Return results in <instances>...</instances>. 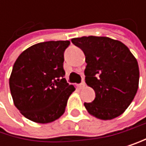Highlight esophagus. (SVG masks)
Masks as SVG:
<instances>
[{
	"label": "esophagus",
	"mask_w": 146,
	"mask_h": 146,
	"mask_svg": "<svg viewBox=\"0 0 146 146\" xmlns=\"http://www.w3.org/2000/svg\"><path fill=\"white\" fill-rule=\"evenodd\" d=\"M78 87H79V88H80V89H82V88H85V82L82 81L81 83H80V84H79Z\"/></svg>",
	"instance_id": "esophagus-1"
}]
</instances>
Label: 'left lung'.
<instances>
[{"label":"left lung","instance_id":"obj_1","mask_svg":"<svg viewBox=\"0 0 146 146\" xmlns=\"http://www.w3.org/2000/svg\"><path fill=\"white\" fill-rule=\"evenodd\" d=\"M86 56L85 80L95 92L92 102H85L88 112L102 120L122 115L133 101L138 88L137 61L122 42L107 36L72 39Z\"/></svg>","mask_w":146,"mask_h":146}]
</instances>
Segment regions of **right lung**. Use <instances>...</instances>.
<instances>
[{
  "instance_id": "obj_1",
  "label": "right lung",
  "mask_w": 146,
  "mask_h": 146,
  "mask_svg": "<svg viewBox=\"0 0 146 146\" xmlns=\"http://www.w3.org/2000/svg\"><path fill=\"white\" fill-rule=\"evenodd\" d=\"M70 41L36 44L15 60L9 78L14 104L23 115L38 123H52L65 112L75 90L64 78V52Z\"/></svg>"
}]
</instances>
